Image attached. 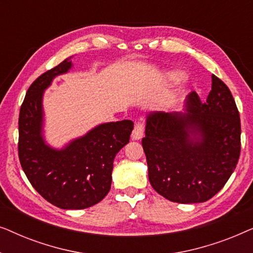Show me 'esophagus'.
I'll return each mask as SVG.
<instances>
[{
	"label": "esophagus",
	"mask_w": 253,
	"mask_h": 253,
	"mask_svg": "<svg viewBox=\"0 0 253 253\" xmlns=\"http://www.w3.org/2000/svg\"><path fill=\"white\" fill-rule=\"evenodd\" d=\"M131 137H132V139L134 140H139L144 137V124L141 121H137V122L134 123V127Z\"/></svg>",
	"instance_id": "1"
}]
</instances>
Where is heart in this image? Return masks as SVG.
Masks as SVG:
<instances>
[{"label":"heart","mask_w":253,"mask_h":253,"mask_svg":"<svg viewBox=\"0 0 253 253\" xmlns=\"http://www.w3.org/2000/svg\"><path fill=\"white\" fill-rule=\"evenodd\" d=\"M184 79H185V76L183 75L182 72L175 71V72H170V74H168L166 81H167V83H169L170 85H175V84H178L179 82L184 81Z\"/></svg>","instance_id":"heart-1"}]
</instances>
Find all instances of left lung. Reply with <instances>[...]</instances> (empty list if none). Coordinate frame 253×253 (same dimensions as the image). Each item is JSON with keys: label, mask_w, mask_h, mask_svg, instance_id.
I'll return each mask as SVG.
<instances>
[{"label": "left lung", "mask_w": 253, "mask_h": 253, "mask_svg": "<svg viewBox=\"0 0 253 253\" xmlns=\"http://www.w3.org/2000/svg\"><path fill=\"white\" fill-rule=\"evenodd\" d=\"M148 179L179 204L204 203L223 188L241 153L240 113L224 83L212 75L206 102L191 94L184 112L151 113L141 140Z\"/></svg>", "instance_id": "1"}]
</instances>
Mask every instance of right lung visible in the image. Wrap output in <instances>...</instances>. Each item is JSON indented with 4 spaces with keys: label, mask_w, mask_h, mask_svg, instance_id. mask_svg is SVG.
<instances>
[{
    "label": "right lung",
    "mask_w": 253,
    "mask_h": 253,
    "mask_svg": "<svg viewBox=\"0 0 253 253\" xmlns=\"http://www.w3.org/2000/svg\"><path fill=\"white\" fill-rule=\"evenodd\" d=\"M71 67L70 57L65 58L27 89L19 112L18 155L26 177L47 202L63 210H84L109 192L114 159L129 143L133 122L100 124L61 150L47 145L42 136L43 92Z\"/></svg>",
    "instance_id": "add662e5"
}]
</instances>
